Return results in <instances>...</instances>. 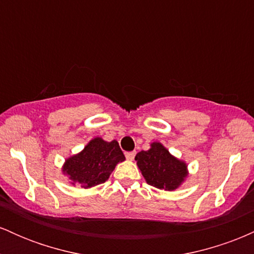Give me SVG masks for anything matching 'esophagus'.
I'll list each match as a JSON object with an SVG mask.
<instances>
[{
  "instance_id": "esophagus-1",
  "label": "esophagus",
  "mask_w": 254,
  "mask_h": 254,
  "mask_svg": "<svg viewBox=\"0 0 254 254\" xmlns=\"http://www.w3.org/2000/svg\"><path fill=\"white\" fill-rule=\"evenodd\" d=\"M135 155H136V151H127V153H125V156H127V160H133Z\"/></svg>"
}]
</instances>
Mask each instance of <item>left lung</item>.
<instances>
[{
  "mask_svg": "<svg viewBox=\"0 0 254 254\" xmlns=\"http://www.w3.org/2000/svg\"><path fill=\"white\" fill-rule=\"evenodd\" d=\"M145 182L156 189L173 191L188 177V165L174 157L160 142H153L149 150H142L135 156Z\"/></svg>",
  "mask_w": 254,
  "mask_h": 254,
  "instance_id": "obj_1",
  "label": "left lung"
}]
</instances>
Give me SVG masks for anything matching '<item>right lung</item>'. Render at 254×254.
Wrapping results in <instances>:
<instances>
[{
  "instance_id": "add662e5",
  "label": "right lung",
  "mask_w": 254,
  "mask_h": 254,
  "mask_svg": "<svg viewBox=\"0 0 254 254\" xmlns=\"http://www.w3.org/2000/svg\"><path fill=\"white\" fill-rule=\"evenodd\" d=\"M125 156L117 141L106 142L95 137L76 155L65 160L63 173L69 177L72 185L89 189L103 184L110 178L116 165L123 162Z\"/></svg>"
}]
</instances>
